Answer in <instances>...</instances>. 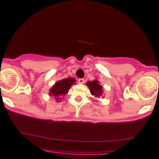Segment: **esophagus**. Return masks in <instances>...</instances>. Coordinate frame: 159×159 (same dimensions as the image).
Wrapping results in <instances>:
<instances>
[{"instance_id":"1","label":"esophagus","mask_w":159,"mask_h":159,"mask_svg":"<svg viewBox=\"0 0 159 159\" xmlns=\"http://www.w3.org/2000/svg\"><path fill=\"white\" fill-rule=\"evenodd\" d=\"M78 81V83L81 84H83L84 83V78H79Z\"/></svg>"}]
</instances>
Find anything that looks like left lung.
Wrapping results in <instances>:
<instances>
[{
  "label": "left lung",
  "mask_w": 159,
  "mask_h": 159,
  "mask_svg": "<svg viewBox=\"0 0 159 159\" xmlns=\"http://www.w3.org/2000/svg\"><path fill=\"white\" fill-rule=\"evenodd\" d=\"M87 85L90 88L91 94L94 95L95 96H97V97L102 96V87L99 84L98 81L94 80L93 81H89L87 83Z\"/></svg>",
  "instance_id": "8db88e82"
}]
</instances>
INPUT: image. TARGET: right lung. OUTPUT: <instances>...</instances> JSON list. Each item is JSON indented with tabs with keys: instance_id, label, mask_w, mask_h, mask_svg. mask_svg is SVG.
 Returning a JSON list of instances; mask_svg holds the SVG:
<instances>
[{
	"instance_id": "obj_1",
	"label": "right lung",
	"mask_w": 159,
	"mask_h": 159,
	"mask_svg": "<svg viewBox=\"0 0 159 159\" xmlns=\"http://www.w3.org/2000/svg\"><path fill=\"white\" fill-rule=\"evenodd\" d=\"M75 82V80L72 78H67L57 81L51 89L50 95L55 96V99L57 100V102H59L58 100L60 99V96L66 94L72 85L74 84Z\"/></svg>"
}]
</instances>
